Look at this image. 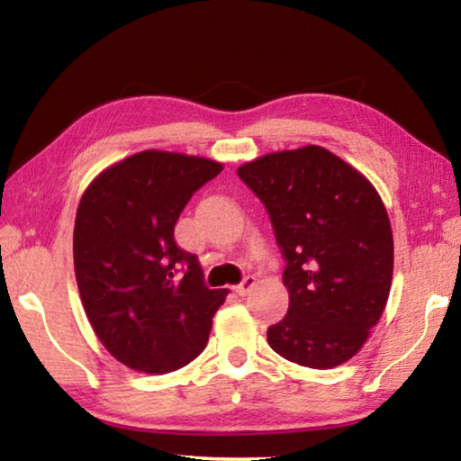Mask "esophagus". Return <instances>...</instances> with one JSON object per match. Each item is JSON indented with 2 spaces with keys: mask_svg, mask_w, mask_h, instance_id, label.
I'll list each match as a JSON object with an SVG mask.
<instances>
[{
  "mask_svg": "<svg viewBox=\"0 0 461 461\" xmlns=\"http://www.w3.org/2000/svg\"><path fill=\"white\" fill-rule=\"evenodd\" d=\"M254 285H256V278L254 276H246L238 286H233V293L240 294V296H246L249 291H252Z\"/></svg>",
  "mask_w": 461,
  "mask_h": 461,
  "instance_id": "esophagus-1",
  "label": "esophagus"
}]
</instances>
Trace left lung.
<instances>
[{
    "instance_id": "left-lung-1",
    "label": "left lung",
    "mask_w": 461,
    "mask_h": 461,
    "mask_svg": "<svg viewBox=\"0 0 461 461\" xmlns=\"http://www.w3.org/2000/svg\"><path fill=\"white\" fill-rule=\"evenodd\" d=\"M238 175L270 215L286 268L288 313L268 327L278 356L335 368L360 352L386 307L393 230L378 191L321 146L264 154Z\"/></svg>"
}]
</instances>
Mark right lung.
I'll use <instances>...</instances> for the list:
<instances>
[{"label": "right lung", "instance_id": "1", "mask_svg": "<svg viewBox=\"0 0 461 461\" xmlns=\"http://www.w3.org/2000/svg\"><path fill=\"white\" fill-rule=\"evenodd\" d=\"M221 162L144 150L85 189L73 258L93 331L115 360L146 374L183 368L207 346L228 288H207L197 256L175 241L178 215Z\"/></svg>", "mask_w": 461, "mask_h": 461}]
</instances>
